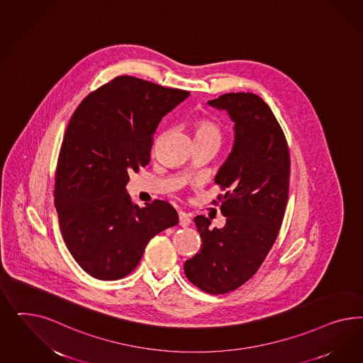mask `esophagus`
Segmentation results:
<instances>
[{"mask_svg":"<svg viewBox=\"0 0 363 363\" xmlns=\"http://www.w3.org/2000/svg\"><path fill=\"white\" fill-rule=\"evenodd\" d=\"M178 217H179V225H181L182 228H186V226H189V225H190V222H191V220H190V217L187 216L186 213L181 211V213L178 214Z\"/></svg>","mask_w":363,"mask_h":363,"instance_id":"obj_1","label":"esophagus"}]
</instances>
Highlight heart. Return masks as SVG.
Segmentation results:
<instances>
[{
	"label": "heart",
	"mask_w": 363,
	"mask_h": 363,
	"mask_svg": "<svg viewBox=\"0 0 363 363\" xmlns=\"http://www.w3.org/2000/svg\"><path fill=\"white\" fill-rule=\"evenodd\" d=\"M193 133L196 143H216L220 145L222 132L217 122L209 118H198L193 123Z\"/></svg>",
	"instance_id": "b5f03b06"
}]
</instances>
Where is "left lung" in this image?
Returning <instances> with one entry per match:
<instances>
[{
    "instance_id": "1",
    "label": "left lung",
    "mask_w": 363,
    "mask_h": 363,
    "mask_svg": "<svg viewBox=\"0 0 363 363\" xmlns=\"http://www.w3.org/2000/svg\"><path fill=\"white\" fill-rule=\"evenodd\" d=\"M235 122V140L214 182L223 194L213 205L226 217L220 229L194 218L202 245L187 259V279L209 294L247 282L264 264L281 229L289 198L290 154L272 109L254 93H226L209 101Z\"/></svg>"
}]
</instances>
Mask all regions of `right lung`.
I'll return each mask as SVG.
<instances>
[{
	"label": "right lung",
	"mask_w": 363,
	"mask_h": 363,
	"mask_svg": "<svg viewBox=\"0 0 363 363\" xmlns=\"http://www.w3.org/2000/svg\"><path fill=\"white\" fill-rule=\"evenodd\" d=\"M189 91L120 76L81 101L66 126L55 167V205L67 250L84 272L120 279L138 266L147 242L178 223L154 199L133 203L126 184L150 162L162 117Z\"/></svg>",
	"instance_id": "1"
}]
</instances>
